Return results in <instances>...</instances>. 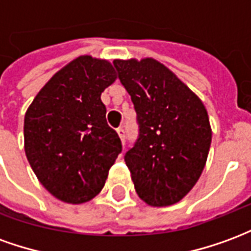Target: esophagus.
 Here are the masks:
<instances>
[{"instance_id":"34e87169","label":"esophagus","mask_w":251,"mask_h":251,"mask_svg":"<svg viewBox=\"0 0 251 251\" xmlns=\"http://www.w3.org/2000/svg\"><path fill=\"white\" fill-rule=\"evenodd\" d=\"M117 133H118V136H120L122 144H125V130H124V127H118V129H117Z\"/></svg>"}]
</instances>
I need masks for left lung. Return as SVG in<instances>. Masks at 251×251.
<instances>
[{"label": "left lung", "mask_w": 251, "mask_h": 251, "mask_svg": "<svg viewBox=\"0 0 251 251\" xmlns=\"http://www.w3.org/2000/svg\"><path fill=\"white\" fill-rule=\"evenodd\" d=\"M137 113L138 136L125 163L138 196L153 207L177 203L204 169L211 127L204 104L154 59L114 60Z\"/></svg>", "instance_id": "8db88e82"}]
</instances>
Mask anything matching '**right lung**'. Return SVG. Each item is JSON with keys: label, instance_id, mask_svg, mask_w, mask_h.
<instances>
[{"label": "right lung", "instance_id": "right-lung-1", "mask_svg": "<svg viewBox=\"0 0 251 251\" xmlns=\"http://www.w3.org/2000/svg\"><path fill=\"white\" fill-rule=\"evenodd\" d=\"M115 77L109 62L77 57L50 79L26 110V158L47 191L66 203L97 196L122 152L100 100Z\"/></svg>", "mask_w": 251, "mask_h": 251}]
</instances>
